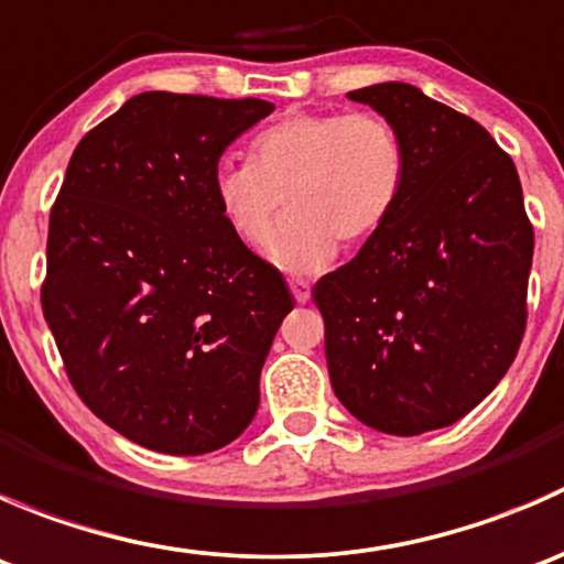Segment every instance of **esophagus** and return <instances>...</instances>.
Instances as JSON below:
<instances>
[{"label": "esophagus", "instance_id": "esophagus-1", "mask_svg": "<svg viewBox=\"0 0 564 564\" xmlns=\"http://www.w3.org/2000/svg\"><path fill=\"white\" fill-rule=\"evenodd\" d=\"M289 289H292V294L297 303L305 305L311 300V283L305 281V278H292V281H289Z\"/></svg>", "mask_w": 564, "mask_h": 564}]
</instances>
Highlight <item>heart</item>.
<instances>
[{
    "instance_id": "1",
    "label": "heart",
    "mask_w": 564,
    "mask_h": 564,
    "mask_svg": "<svg viewBox=\"0 0 564 564\" xmlns=\"http://www.w3.org/2000/svg\"><path fill=\"white\" fill-rule=\"evenodd\" d=\"M406 176V147L384 117L294 111L250 139L248 163H218L209 191L220 220L248 246L264 240L283 198L289 215L267 240V261L316 272L338 242L357 248L388 226Z\"/></svg>"
}]
</instances>
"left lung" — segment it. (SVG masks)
<instances>
[{"instance_id":"8db88e82","label":"left lung","mask_w":564,"mask_h":564,"mask_svg":"<svg viewBox=\"0 0 564 564\" xmlns=\"http://www.w3.org/2000/svg\"><path fill=\"white\" fill-rule=\"evenodd\" d=\"M346 98L398 130L409 176L388 226L314 286L329 382L360 423L417 436L469 414L516 360L534 235L513 161L475 119L401 82Z\"/></svg>"}]
</instances>
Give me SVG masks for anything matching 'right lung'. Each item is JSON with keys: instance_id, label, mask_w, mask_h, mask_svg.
Listing matches in <instances>:
<instances>
[{"instance_id": "obj_1", "label": "right lung", "mask_w": 564, "mask_h": 564, "mask_svg": "<svg viewBox=\"0 0 564 564\" xmlns=\"http://www.w3.org/2000/svg\"><path fill=\"white\" fill-rule=\"evenodd\" d=\"M267 100L141 93L78 141L48 224L43 316L82 401L169 456L235 442L294 297L213 204Z\"/></svg>"}]
</instances>
